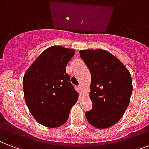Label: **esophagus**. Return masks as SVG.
Here are the masks:
<instances>
[{"instance_id":"34e87169","label":"esophagus","mask_w":149,"mask_h":149,"mask_svg":"<svg viewBox=\"0 0 149 149\" xmlns=\"http://www.w3.org/2000/svg\"><path fill=\"white\" fill-rule=\"evenodd\" d=\"M77 89H78V91H79L80 92L83 91V87H82L81 85L78 86V87H77Z\"/></svg>"}]
</instances>
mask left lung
I'll return each mask as SVG.
<instances>
[{"label":"left lung","instance_id":"left-lung-1","mask_svg":"<svg viewBox=\"0 0 149 149\" xmlns=\"http://www.w3.org/2000/svg\"><path fill=\"white\" fill-rule=\"evenodd\" d=\"M91 74L90 97L93 107L85 116L98 129L113 126L123 116L132 92V77L123 64L103 49L81 50Z\"/></svg>","mask_w":149,"mask_h":149}]
</instances>
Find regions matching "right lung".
Masks as SVG:
<instances>
[{"mask_svg": "<svg viewBox=\"0 0 149 149\" xmlns=\"http://www.w3.org/2000/svg\"><path fill=\"white\" fill-rule=\"evenodd\" d=\"M74 50L54 45L43 51L23 79L26 104L35 120L49 128L61 126L78 98L66 73Z\"/></svg>", "mask_w": 149, "mask_h": 149, "instance_id": "add662e5", "label": "right lung"}]
</instances>
